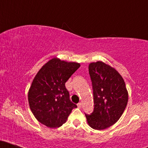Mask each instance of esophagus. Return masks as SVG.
<instances>
[{
	"mask_svg": "<svg viewBox=\"0 0 148 148\" xmlns=\"http://www.w3.org/2000/svg\"><path fill=\"white\" fill-rule=\"evenodd\" d=\"M77 106H78V107H79V108H81V107H82V103H81V102L79 103H78V104H77Z\"/></svg>",
	"mask_w": 148,
	"mask_h": 148,
	"instance_id": "1",
	"label": "esophagus"
}]
</instances>
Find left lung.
<instances>
[{"instance_id": "1", "label": "left lung", "mask_w": 148, "mask_h": 148, "mask_svg": "<svg viewBox=\"0 0 148 148\" xmlns=\"http://www.w3.org/2000/svg\"><path fill=\"white\" fill-rule=\"evenodd\" d=\"M92 85L94 110L85 114L90 127L102 130L114 125L123 115L128 92L121 75L113 67L101 61L89 64Z\"/></svg>"}]
</instances>
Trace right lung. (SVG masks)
<instances>
[{"label": "right lung", "instance_id": "right-lung-1", "mask_svg": "<svg viewBox=\"0 0 148 148\" xmlns=\"http://www.w3.org/2000/svg\"><path fill=\"white\" fill-rule=\"evenodd\" d=\"M79 67L77 62L54 58L37 72L28 91V103L40 123L50 128L62 126L77 107L69 99L65 83Z\"/></svg>", "mask_w": 148, "mask_h": 148}]
</instances>
